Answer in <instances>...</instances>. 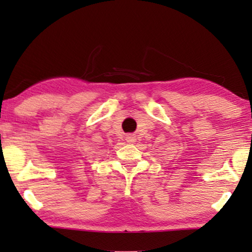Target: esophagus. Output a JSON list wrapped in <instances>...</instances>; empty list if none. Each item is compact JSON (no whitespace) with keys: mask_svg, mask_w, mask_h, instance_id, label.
I'll list each match as a JSON object with an SVG mask.
<instances>
[{"mask_svg":"<svg viewBox=\"0 0 252 252\" xmlns=\"http://www.w3.org/2000/svg\"><path fill=\"white\" fill-rule=\"evenodd\" d=\"M126 142H129V143H134L135 141H136V137H135V135L129 134V135H126Z\"/></svg>","mask_w":252,"mask_h":252,"instance_id":"1","label":"esophagus"}]
</instances>
